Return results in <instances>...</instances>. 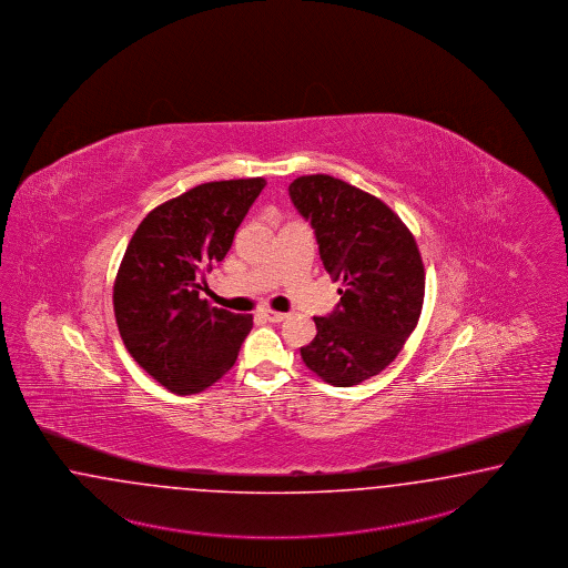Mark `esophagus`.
<instances>
[{"mask_svg": "<svg viewBox=\"0 0 568 568\" xmlns=\"http://www.w3.org/2000/svg\"><path fill=\"white\" fill-rule=\"evenodd\" d=\"M262 316H264L266 321H271V323H281V321H285V318H287V314L276 313V311H271V308H264V311H262Z\"/></svg>", "mask_w": 568, "mask_h": 568, "instance_id": "1", "label": "esophagus"}]
</instances>
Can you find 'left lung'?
I'll return each instance as SVG.
<instances>
[{
  "label": "left lung",
  "mask_w": 568,
  "mask_h": 568,
  "mask_svg": "<svg viewBox=\"0 0 568 568\" xmlns=\"http://www.w3.org/2000/svg\"><path fill=\"white\" fill-rule=\"evenodd\" d=\"M290 196L314 229L325 271L342 283L337 308L314 316L316 335L300 354L323 382L351 388L403 351L424 306V262L405 222L339 178H295Z\"/></svg>",
  "instance_id": "left-lung-1"
}]
</instances>
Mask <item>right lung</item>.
Segmentation results:
<instances>
[{"mask_svg":"<svg viewBox=\"0 0 568 568\" xmlns=\"http://www.w3.org/2000/svg\"><path fill=\"white\" fill-rule=\"evenodd\" d=\"M264 178L205 182L146 215L119 264L113 306L138 365L174 394L210 388L235 365L252 314L212 308L205 273L224 260Z\"/></svg>","mask_w":568,"mask_h":568,"instance_id":"1","label":"right lung"}]
</instances>
